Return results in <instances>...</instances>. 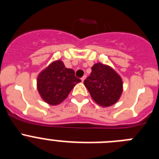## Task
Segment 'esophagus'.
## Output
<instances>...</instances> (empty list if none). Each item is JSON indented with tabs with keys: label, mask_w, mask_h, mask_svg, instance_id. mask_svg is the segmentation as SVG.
I'll return each instance as SVG.
<instances>
[{
	"label": "esophagus",
	"mask_w": 159,
	"mask_h": 159,
	"mask_svg": "<svg viewBox=\"0 0 159 159\" xmlns=\"http://www.w3.org/2000/svg\"><path fill=\"white\" fill-rule=\"evenodd\" d=\"M85 79H86V76H85V75H84V76H83L82 78H81V80H82V82H84Z\"/></svg>",
	"instance_id": "34e87169"
}]
</instances>
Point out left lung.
Instances as JSON below:
<instances>
[{
    "label": "left lung",
    "instance_id": "obj_1",
    "mask_svg": "<svg viewBox=\"0 0 159 159\" xmlns=\"http://www.w3.org/2000/svg\"><path fill=\"white\" fill-rule=\"evenodd\" d=\"M84 84L92 99L102 107L117 102L123 92L120 75L110 66L101 63L92 66V73Z\"/></svg>",
    "mask_w": 159,
    "mask_h": 159
}]
</instances>
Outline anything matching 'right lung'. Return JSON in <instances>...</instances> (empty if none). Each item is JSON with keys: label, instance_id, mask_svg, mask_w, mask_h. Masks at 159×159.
Here are the masks:
<instances>
[{"label": "right lung", "instance_id": "add662e5", "mask_svg": "<svg viewBox=\"0 0 159 159\" xmlns=\"http://www.w3.org/2000/svg\"><path fill=\"white\" fill-rule=\"evenodd\" d=\"M81 82L75 71L67 68L60 60L51 63L38 75L37 90L42 99L50 105L60 104L72 88Z\"/></svg>", "mask_w": 159, "mask_h": 159}]
</instances>
